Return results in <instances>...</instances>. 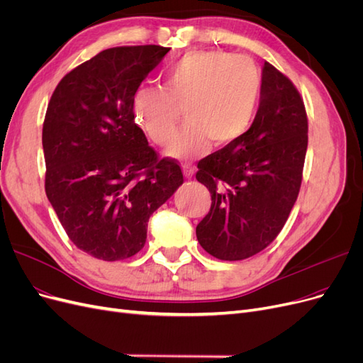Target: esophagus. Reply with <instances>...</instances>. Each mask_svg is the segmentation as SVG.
<instances>
[{
	"instance_id": "1",
	"label": "esophagus",
	"mask_w": 363,
	"mask_h": 363,
	"mask_svg": "<svg viewBox=\"0 0 363 363\" xmlns=\"http://www.w3.org/2000/svg\"><path fill=\"white\" fill-rule=\"evenodd\" d=\"M194 173H196V169H194L193 166H184V177H185L186 179L193 178Z\"/></svg>"
}]
</instances>
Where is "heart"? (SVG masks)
I'll return each instance as SVG.
<instances>
[{
	"label": "heart",
	"instance_id": "1",
	"mask_svg": "<svg viewBox=\"0 0 363 363\" xmlns=\"http://www.w3.org/2000/svg\"><path fill=\"white\" fill-rule=\"evenodd\" d=\"M166 89L140 86L131 100L133 121L157 145H167L184 109L185 127L167 155L191 160L240 139L251 127L262 76L251 60L221 50L186 53L166 74Z\"/></svg>",
	"mask_w": 363,
	"mask_h": 363
}]
</instances>
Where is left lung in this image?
<instances>
[{"label": "left lung", "instance_id": "1", "mask_svg": "<svg viewBox=\"0 0 363 363\" xmlns=\"http://www.w3.org/2000/svg\"><path fill=\"white\" fill-rule=\"evenodd\" d=\"M308 146L303 100L291 80L263 64L259 109L242 138L197 163L211 209L199 244L220 260H244L269 245L296 202Z\"/></svg>", "mask_w": 363, "mask_h": 363}]
</instances>
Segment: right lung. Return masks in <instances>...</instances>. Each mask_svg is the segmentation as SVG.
<instances>
[{"instance_id": "right-lung-1", "label": "right lung", "mask_w": 363, "mask_h": 363, "mask_svg": "<svg viewBox=\"0 0 363 363\" xmlns=\"http://www.w3.org/2000/svg\"><path fill=\"white\" fill-rule=\"evenodd\" d=\"M170 49L121 46L67 73L43 123L45 190L72 242L116 262L139 252L147 221L184 182L134 124L131 100Z\"/></svg>"}]
</instances>
